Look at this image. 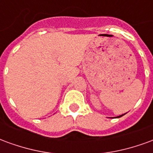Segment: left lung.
Returning a JSON list of instances; mask_svg holds the SVG:
<instances>
[{
	"mask_svg": "<svg viewBox=\"0 0 153 153\" xmlns=\"http://www.w3.org/2000/svg\"><path fill=\"white\" fill-rule=\"evenodd\" d=\"M124 115H125V114H123V115H119V116H117V117H118V118H120V117H121V116H123Z\"/></svg>",
	"mask_w": 153,
	"mask_h": 153,
	"instance_id": "left-lung-1",
	"label": "left lung"
}]
</instances>
